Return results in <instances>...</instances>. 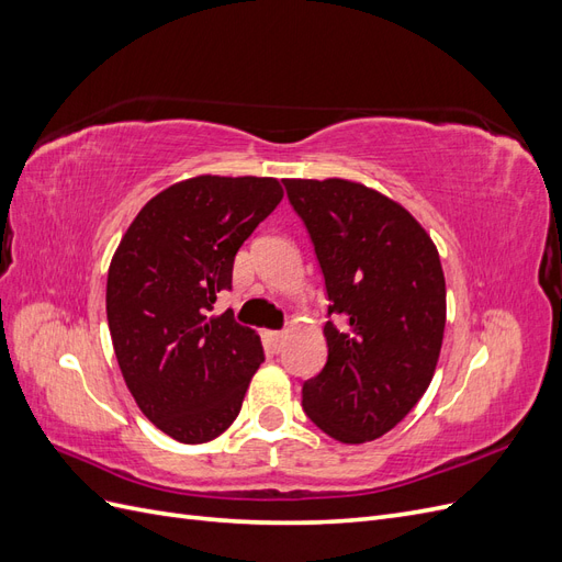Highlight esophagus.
I'll list each match as a JSON object with an SVG mask.
<instances>
[{"instance_id": "obj_1", "label": "esophagus", "mask_w": 562, "mask_h": 562, "mask_svg": "<svg viewBox=\"0 0 562 562\" xmlns=\"http://www.w3.org/2000/svg\"><path fill=\"white\" fill-rule=\"evenodd\" d=\"M267 337H269V342L274 345V349H281V347H283V342H285V333H279V330H274V333H267Z\"/></svg>"}]
</instances>
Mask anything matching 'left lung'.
<instances>
[{"instance_id": "left-lung-1", "label": "left lung", "mask_w": 562, "mask_h": 562, "mask_svg": "<svg viewBox=\"0 0 562 562\" xmlns=\"http://www.w3.org/2000/svg\"><path fill=\"white\" fill-rule=\"evenodd\" d=\"M326 279L328 361L302 386L321 431L359 446L391 431L429 389L446 330L438 250L398 201L342 180L288 178Z\"/></svg>"}]
</instances>
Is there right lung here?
I'll return each instance as SVG.
<instances>
[{"label":"right lung","mask_w":562,"mask_h":562,"mask_svg":"<svg viewBox=\"0 0 562 562\" xmlns=\"http://www.w3.org/2000/svg\"><path fill=\"white\" fill-rule=\"evenodd\" d=\"M281 199L277 178H187L145 203L112 255L119 370L143 415L180 443L229 429L265 361L258 333L209 312L232 288L236 250Z\"/></svg>","instance_id":"right-lung-1"}]
</instances>
